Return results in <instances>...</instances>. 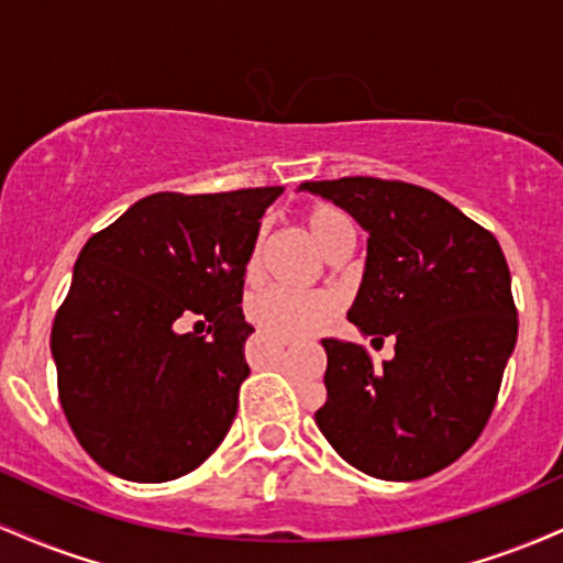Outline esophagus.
I'll return each mask as SVG.
<instances>
[{
	"instance_id": "esophagus-1",
	"label": "esophagus",
	"mask_w": 563,
	"mask_h": 563,
	"mask_svg": "<svg viewBox=\"0 0 563 563\" xmlns=\"http://www.w3.org/2000/svg\"><path fill=\"white\" fill-rule=\"evenodd\" d=\"M273 335V339L277 341V344H283V346H290L294 344V335H283V333H269Z\"/></svg>"
}]
</instances>
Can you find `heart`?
Here are the masks:
<instances>
[{
  "label": "heart",
  "mask_w": 563,
  "mask_h": 563,
  "mask_svg": "<svg viewBox=\"0 0 563 563\" xmlns=\"http://www.w3.org/2000/svg\"><path fill=\"white\" fill-rule=\"evenodd\" d=\"M303 228L309 238L325 256L335 254L344 245H352V224L333 206H312L303 214ZM245 275L251 283L260 280L262 275V241L254 243L249 260H245ZM339 309V301L331 294L320 290H294L283 286L260 288L245 301V312L256 325L283 335H303L331 322Z\"/></svg>",
  "instance_id": "obj_1"
}]
</instances>
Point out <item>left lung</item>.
Returning a JSON list of instances; mask_svg holds the SVG:
<instances>
[{"instance_id":"8db88e82","label":"left lung","mask_w":563,"mask_h":563,"mask_svg":"<svg viewBox=\"0 0 563 563\" xmlns=\"http://www.w3.org/2000/svg\"><path fill=\"white\" fill-rule=\"evenodd\" d=\"M367 232L365 273L349 322L394 357L322 339V437L349 466L386 482L437 474L489 421L519 320L500 243L426 187L376 177L301 183ZM379 339L376 340L375 335Z\"/></svg>"}]
</instances>
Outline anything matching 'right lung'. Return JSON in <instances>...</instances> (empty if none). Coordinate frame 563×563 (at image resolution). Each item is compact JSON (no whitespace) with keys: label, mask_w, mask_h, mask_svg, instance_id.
Returning <instances> with one entry per match:
<instances>
[{"label":"right lung","mask_w":563,"mask_h":563,"mask_svg":"<svg viewBox=\"0 0 563 563\" xmlns=\"http://www.w3.org/2000/svg\"><path fill=\"white\" fill-rule=\"evenodd\" d=\"M283 187L156 192L81 249L53 325L70 429L129 482L190 474L228 437L249 376L245 260ZM190 317L206 334L178 331Z\"/></svg>","instance_id":"right-lung-1"}]
</instances>
